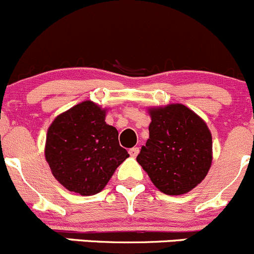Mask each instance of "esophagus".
<instances>
[{"label": "esophagus", "mask_w": 254, "mask_h": 254, "mask_svg": "<svg viewBox=\"0 0 254 254\" xmlns=\"http://www.w3.org/2000/svg\"><path fill=\"white\" fill-rule=\"evenodd\" d=\"M129 154H130V156H131V158H136V156H138V154H139V148L134 146V148L129 149Z\"/></svg>", "instance_id": "esophagus-1"}]
</instances>
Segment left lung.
Listing matches in <instances>:
<instances>
[{
  "mask_svg": "<svg viewBox=\"0 0 254 254\" xmlns=\"http://www.w3.org/2000/svg\"><path fill=\"white\" fill-rule=\"evenodd\" d=\"M149 139L136 156L154 186L168 195L195 188L212 165V134L182 104L149 109Z\"/></svg>",
  "mask_w": 254,
  "mask_h": 254,
  "instance_id": "obj_1",
  "label": "left lung"
}]
</instances>
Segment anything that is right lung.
<instances>
[{
    "label": "right lung",
    "instance_id": "obj_1",
    "mask_svg": "<svg viewBox=\"0 0 254 254\" xmlns=\"http://www.w3.org/2000/svg\"><path fill=\"white\" fill-rule=\"evenodd\" d=\"M105 116V109L86 100L56 116L50 125L45 158L67 190L80 195L99 193L129 156Z\"/></svg>",
    "mask_w": 254,
    "mask_h": 254
}]
</instances>
